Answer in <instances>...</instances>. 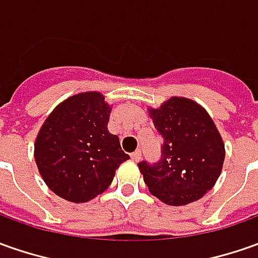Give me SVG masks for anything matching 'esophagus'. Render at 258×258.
<instances>
[{
	"label": "esophagus",
	"instance_id": "1",
	"mask_svg": "<svg viewBox=\"0 0 258 258\" xmlns=\"http://www.w3.org/2000/svg\"><path fill=\"white\" fill-rule=\"evenodd\" d=\"M131 160H133V161H136V163H138V161L141 160V153H140V151H134V153L131 154Z\"/></svg>",
	"mask_w": 258,
	"mask_h": 258
}]
</instances>
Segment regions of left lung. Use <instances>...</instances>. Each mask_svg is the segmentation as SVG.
I'll return each mask as SVG.
<instances>
[{
    "label": "left lung",
    "mask_w": 258,
    "mask_h": 258,
    "mask_svg": "<svg viewBox=\"0 0 258 258\" xmlns=\"http://www.w3.org/2000/svg\"><path fill=\"white\" fill-rule=\"evenodd\" d=\"M150 118L164 138L157 164H138L150 192L167 206H185L214 187L226 148L209 112L185 97H171L158 108L148 107Z\"/></svg>",
    "instance_id": "left-lung-1"
}]
</instances>
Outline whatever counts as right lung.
<instances>
[{"instance_id": "1", "label": "right lung", "mask_w": 258, "mask_h": 258, "mask_svg": "<svg viewBox=\"0 0 258 258\" xmlns=\"http://www.w3.org/2000/svg\"><path fill=\"white\" fill-rule=\"evenodd\" d=\"M111 105L100 91L59 102L41 125L34 158L49 190L71 203H87L108 188L130 158L107 125Z\"/></svg>"}]
</instances>
